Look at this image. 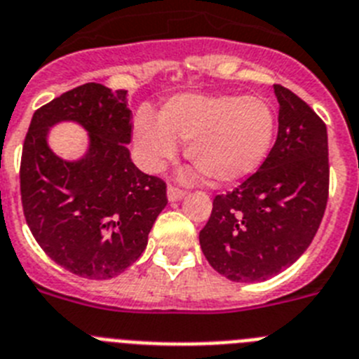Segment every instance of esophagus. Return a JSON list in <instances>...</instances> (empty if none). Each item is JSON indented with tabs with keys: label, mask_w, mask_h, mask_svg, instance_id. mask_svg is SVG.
Segmentation results:
<instances>
[{
	"label": "esophagus",
	"mask_w": 359,
	"mask_h": 359,
	"mask_svg": "<svg viewBox=\"0 0 359 359\" xmlns=\"http://www.w3.org/2000/svg\"><path fill=\"white\" fill-rule=\"evenodd\" d=\"M186 191L180 188H175V186H168V201L170 202H179L180 198H184Z\"/></svg>",
	"instance_id": "34e87169"
}]
</instances>
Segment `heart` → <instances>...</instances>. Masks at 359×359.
I'll return each mask as SVG.
<instances>
[{"mask_svg": "<svg viewBox=\"0 0 359 359\" xmlns=\"http://www.w3.org/2000/svg\"><path fill=\"white\" fill-rule=\"evenodd\" d=\"M276 119L269 102L258 95L179 93L161 106L158 117L139 110L133 139L149 166L173 158L180 142L186 157L205 179L235 182L266 161Z\"/></svg>", "mask_w": 359, "mask_h": 359, "instance_id": "heart-1", "label": "heart"}]
</instances>
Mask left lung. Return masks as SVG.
I'll list each match as a JSON object with an SVG mask.
<instances>
[{"label":"left lung","mask_w":359,"mask_h":359,"mask_svg":"<svg viewBox=\"0 0 359 359\" xmlns=\"http://www.w3.org/2000/svg\"><path fill=\"white\" fill-rule=\"evenodd\" d=\"M278 135L257 173L217 195L198 235L204 257L233 282H262L311 245L329 198L327 128L305 101L274 85Z\"/></svg>","instance_id":"8db88e82"}]
</instances>
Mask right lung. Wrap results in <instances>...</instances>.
<instances>
[{
	"instance_id": "obj_1",
	"label": "right lung",
	"mask_w": 359,
	"mask_h": 359,
	"mask_svg": "<svg viewBox=\"0 0 359 359\" xmlns=\"http://www.w3.org/2000/svg\"><path fill=\"white\" fill-rule=\"evenodd\" d=\"M126 90L86 83L36 110L21 155V202L37 244L55 264L90 280L132 266L168 204L166 182L132 162ZM72 120L89 132L77 161L57 158L49 128Z\"/></svg>"
}]
</instances>
